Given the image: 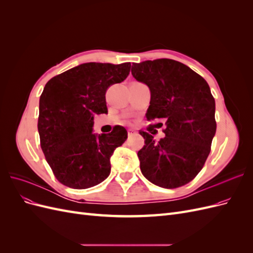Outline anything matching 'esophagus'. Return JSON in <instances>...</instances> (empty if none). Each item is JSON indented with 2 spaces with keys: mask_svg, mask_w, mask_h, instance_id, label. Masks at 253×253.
<instances>
[{
  "mask_svg": "<svg viewBox=\"0 0 253 253\" xmlns=\"http://www.w3.org/2000/svg\"><path fill=\"white\" fill-rule=\"evenodd\" d=\"M136 132H135V129H133V128H129L128 131H127V134H128V136H132V135H134Z\"/></svg>",
  "mask_w": 253,
  "mask_h": 253,
  "instance_id": "obj_1",
  "label": "esophagus"
}]
</instances>
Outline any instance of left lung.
<instances>
[{
	"label": "left lung",
	"mask_w": 253,
	"mask_h": 253,
	"mask_svg": "<svg viewBox=\"0 0 253 253\" xmlns=\"http://www.w3.org/2000/svg\"><path fill=\"white\" fill-rule=\"evenodd\" d=\"M132 75L151 91L149 121L164 119L165 137L147 132L138 152L142 175L154 185L173 189L186 185L203 169L216 132L215 100L202 76L171 59L133 64Z\"/></svg>",
	"instance_id": "left-lung-1"
}]
</instances>
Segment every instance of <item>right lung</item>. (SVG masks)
Wrapping results in <instances>:
<instances>
[{"label":"right lung","instance_id":"right-lung-1","mask_svg":"<svg viewBox=\"0 0 253 253\" xmlns=\"http://www.w3.org/2000/svg\"><path fill=\"white\" fill-rule=\"evenodd\" d=\"M131 63L88 62L75 66L45 85L39 102L41 148L56 178L73 189H87L108 178L111 156L127 138L124 126L93 132L94 116L108 113L105 91L124 81Z\"/></svg>","mask_w":253,"mask_h":253}]
</instances>
